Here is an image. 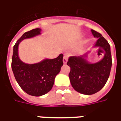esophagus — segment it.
Instances as JSON below:
<instances>
[{
  "instance_id": "1",
  "label": "esophagus",
  "mask_w": 121,
  "mask_h": 121,
  "mask_svg": "<svg viewBox=\"0 0 121 121\" xmlns=\"http://www.w3.org/2000/svg\"><path fill=\"white\" fill-rule=\"evenodd\" d=\"M62 61H63V63H64V64H66L67 63V62H68V57H67L66 55H64Z\"/></svg>"
}]
</instances>
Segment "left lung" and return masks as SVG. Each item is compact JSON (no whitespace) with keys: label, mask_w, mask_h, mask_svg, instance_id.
I'll list each match as a JSON object with an SVG mask.
<instances>
[{"label":"left lung","mask_w":121,"mask_h":121,"mask_svg":"<svg viewBox=\"0 0 121 121\" xmlns=\"http://www.w3.org/2000/svg\"><path fill=\"white\" fill-rule=\"evenodd\" d=\"M97 40L93 48H103L104 57L97 62L91 63L87 60L90 51L80 56L70 57L67 64L70 67L69 78L72 87L84 95H92L100 91L109 78L112 65L110 46L102 35L91 30Z\"/></svg>","instance_id":"left-lung-1"}]
</instances>
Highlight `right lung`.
<instances>
[{"label": "right lung", "mask_w": 121, "mask_h": 121, "mask_svg": "<svg viewBox=\"0 0 121 121\" xmlns=\"http://www.w3.org/2000/svg\"><path fill=\"white\" fill-rule=\"evenodd\" d=\"M42 30L36 28L26 32L13 46L11 68L16 81L26 93L39 97L49 92L54 84L55 79L63 65V55L57 58L44 59L35 64H27L18 56V46L22 40L35 37L41 34Z\"/></svg>", "instance_id": "add662e5"}]
</instances>
